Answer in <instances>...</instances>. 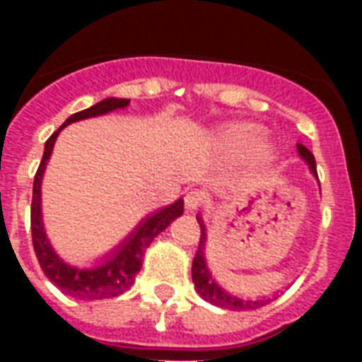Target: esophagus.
Listing matches in <instances>:
<instances>
[{"label":"esophagus","instance_id":"esophagus-1","mask_svg":"<svg viewBox=\"0 0 362 362\" xmlns=\"http://www.w3.org/2000/svg\"><path fill=\"white\" fill-rule=\"evenodd\" d=\"M184 203H186V209L189 210V212L201 209V206L204 204V193L197 192V189H193V192H187L186 197H184Z\"/></svg>","mask_w":362,"mask_h":362}]
</instances>
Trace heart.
I'll list each match as a JSON object with an SVG mask.
<instances>
[{"instance_id":"heart-1","label":"heart","mask_w":362,"mask_h":362,"mask_svg":"<svg viewBox=\"0 0 362 362\" xmlns=\"http://www.w3.org/2000/svg\"><path fill=\"white\" fill-rule=\"evenodd\" d=\"M255 139V129L252 125H235L231 129L223 133V141L233 150H240V148L250 146Z\"/></svg>"}]
</instances>
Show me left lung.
Returning <instances> with one entry per match:
<instances>
[{"mask_svg": "<svg viewBox=\"0 0 362 362\" xmlns=\"http://www.w3.org/2000/svg\"><path fill=\"white\" fill-rule=\"evenodd\" d=\"M297 150L300 153V158L308 163L310 170L314 173V176L317 178V170H315V158L314 153L310 152L308 148L303 146V144H297ZM199 226H201V242H199V250L193 257L192 264V278L193 284H195V289L201 297L206 300V303L214 304V306H220V308L226 310H255L261 308L264 304L269 303L270 298H257V300H246V298H238L231 293H227L226 289H221L218 284L214 281L212 274L209 272V267H206V261H204V240H206V229L203 226V220L199 218Z\"/></svg>", "mask_w": 362, "mask_h": 362, "instance_id": "8db88e82", "label": "left lung"}]
</instances>
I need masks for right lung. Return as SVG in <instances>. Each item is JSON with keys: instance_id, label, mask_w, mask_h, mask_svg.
<instances>
[{"instance_id": "right-lung-1", "label": "right lung", "mask_w": 362, "mask_h": 362, "mask_svg": "<svg viewBox=\"0 0 362 362\" xmlns=\"http://www.w3.org/2000/svg\"><path fill=\"white\" fill-rule=\"evenodd\" d=\"M127 105H129V99L109 98L99 101L90 109L69 116L64 122V125L58 127V131H54L50 139L45 142V153H42L41 165H39V169L35 173V180H33L31 240H33L37 261L41 264L45 276L52 281L54 286L59 287L65 295L81 298V300H101V298L118 297L124 291H127L135 281L136 272L141 270L142 257H144L146 247L152 244V240L158 237L159 233L165 231L170 226V221L176 220L184 212V201L178 199L170 206H165V209L153 212L152 216L144 218V221H141L135 227V231L131 233L122 244H118L109 255H105L103 263L95 267V269L81 270L75 269V267H69L56 255V252L50 246L41 220V180L48 158L52 153L56 136L59 135V131L64 129L65 125L73 124V122L107 115V112H112L116 109H125Z\"/></svg>"}]
</instances>
